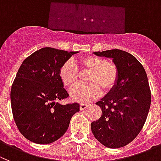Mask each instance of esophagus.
<instances>
[{
  "label": "esophagus",
  "instance_id": "1",
  "mask_svg": "<svg viewBox=\"0 0 161 161\" xmlns=\"http://www.w3.org/2000/svg\"><path fill=\"white\" fill-rule=\"evenodd\" d=\"M87 107H88L87 104L81 103V104H80V107H79V108H80V110H81V111H82V110H85V109H86V108H87Z\"/></svg>",
  "mask_w": 161,
  "mask_h": 161
}]
</instances>
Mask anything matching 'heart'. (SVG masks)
Instances as JSON below:
<instances>
[{
	"instance_id": "heart-1",
	"label": "heart",
	"mask_w": 161,
	"mask_h": 161,
	"mask_svg": "<svg viewBox=\"0 0 161 161\" xmlns=\"http://www.w3.org/2000/svg\"><path fill=\"white\" fill-rule=\"evenodd\" d=\"M82 72H89L86 85H79L74 88L70 96L74 101L88 103L94 100L103 93H108L114 88L119 77V70L112 62H107L104 58L95 55L82 57L78 62ZM59 78L68 89H71L79 80V71L75 63L66 61L59 70Z\"/></svg>"
}]
</instances>
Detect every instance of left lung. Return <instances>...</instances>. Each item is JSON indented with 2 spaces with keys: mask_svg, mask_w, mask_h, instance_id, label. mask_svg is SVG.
Listing matches in <instances>:
<instances>
[{
  "mask_svg": "<svg viewBox=\"0 0 161 161\" xmlns=\"http://www.w3.org/2000/svg\"><path fill=\"white\" fill-rule=\"evenodd\" d=\"M93 53L112 58L118 67L119 77L114 88L95 103L100 107L102 115L91 123V131L105 147H122L138 136L147 119L151 105L147 74L141 63L124 50Z\"/></svg>",
  "mask_w": 161,
  "mask_h": 161,
  "instance_id": "left-lung-1",
  "label": "left lung"
}]
</instances>
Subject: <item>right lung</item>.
<instances>
[{
	"label": "right lung",
	"instance_id": "add662e5",
	"mask_svg": "<svg viewBox=\"0 0 161 161\" xmlns=\"http://www.w3.org/2000/svg\"><path fill=\"white\" fill-rule=\"evenodd\" d=\"M51 47L37 50L23 61L11 88L13 115L27 140L48 144L62 137L79 104L63 105L69 96L59 78V70L73 54Z\"/></svg>",
	"mask_w": 161,
	"mask_h": 161
}]
</instances>
